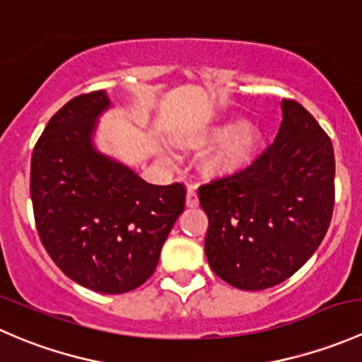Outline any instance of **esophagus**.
<instances>
[{"instance_id": "1", "label": "esophagus", "mask_w": 362, "mask_h": 362, "mask_svg": "<svg viewBox=\"0 0 362 362\" xmlns=\"http://www.w3.org/2000/svg\"><path fill=\"white\" fill-rule=\"evenodd\" d=\"M185 204H187L189 208H196L199 204L198 192H196V189L192 187V185H189V189H187V196H185Z\"/></svg>"}]
</instances>
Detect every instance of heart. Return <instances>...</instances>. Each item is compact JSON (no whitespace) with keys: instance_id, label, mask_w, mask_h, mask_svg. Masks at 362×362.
Masks as SVG:
<instances>
[{"instance_id":"b5f03b06","label":"heart","mask_w":362,"mask_h":362,"mask_svg":"<svg viewBox=\"0 0 362 362\" xmlns=\"http://www.w3.org/2000/svg\"><path fill=\"white\" fill-rule=\"evenodd\" d=\"M218 141L222 144L214 148L202 163L203 173L211 178L233 177L245 171L261 152L262 133L252 124L242 126L240 120L231 119L202 129L185 131L177 136V144L180 147L194 151L211 147Z\"/></svg>"}]
</instances>
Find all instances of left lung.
<instances>
[{
    "label": "left lung",
    "mask_w": 362,
    "mask_h": 362,
    "mask_svg": "<svg viewBox=\"0 0 362 362\" xmlns=\"http://www.w3.org/2000/svg\"><path fill=\"white\" fill-rule=\"evenodd\" d=\"M282 117L275 141L245 171L198 189L208 264L242 291L293 276L319 249L333 215L329 136L298 101L282 100Z\"/></svg>",
    "instance_id": "8db88e82"
}]
</instances>
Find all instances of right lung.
Wrapping results in <instances>:
<instances>
[{"label":"right lung","mask_w":362,"mask_h":362,"mask_svg":"<svg viewBox=\"0 0 362 362\" xmlns=\"http://www.w3.org/2000/svg\"><path fill=\"white\" fill-rule=\"evenodd\" d=\"M105 90L69 100L31 158L36 229L57 268L90 291L122 294L151 279L185 206L184 184L152 185L93 145Z\"/></svg>","instance_id":"obj_1"}]
</instances>
